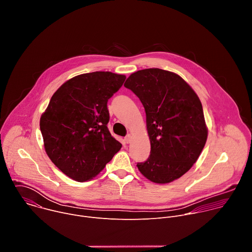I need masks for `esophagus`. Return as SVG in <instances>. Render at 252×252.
I'll list each match as a JSON object with an SVG mask.
<instances>
[{"label":"esophagus","mask_w":252,"mask_h":252,"mask_svg":"<svg viewBox=\"0 0 252 252\" xmlns=\"http://www.w3.org/2000/svg\"><path fill=\"white\" fill-rule=\"evenodd\" d=\"M125 141H126V143H129V142L131 141V135H130V134H127V135L125 137Z\"/></svg>","instance_id":"esophagus-1"}]
</instances>
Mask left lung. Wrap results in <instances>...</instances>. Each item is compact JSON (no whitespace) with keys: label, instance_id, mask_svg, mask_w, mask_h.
<instances>
[{"label":"left lung","instance_id":"1","mask_svg":"<svg viewBox=\"0 0 252 252\" xmlns=\"http://www.w3.org/2000/svg\"><path fill=\"white\" fill-rule=\"evenodd\" d=\"M141 101L147 115L151 155L136 164L151 182L168 184L197 160L207 138L201 102L178 75L160 68L131 74L125 83Z\"/></svg>","mask_w":252,"mask_h":252}]
</instances>
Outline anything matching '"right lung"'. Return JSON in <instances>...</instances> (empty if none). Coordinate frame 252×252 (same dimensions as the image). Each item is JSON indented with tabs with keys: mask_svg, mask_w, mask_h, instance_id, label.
Segmentation results:
<instances>
[{
	"mask_svg": "<svg viewBox=\"0 0 252 252\" xmlns=\"http://www.w3.org/2000/svg\"><path fill=\"white\" fill-rule=\"evenodd\" d=\"M125 80L126 76L111 71L74 77L57 90L42 115L46 153L74 181H90L121 150L122 143L107 128L106 104Z\"/></svg>",
	"mask_w": 252,
	"mask_h": 252,
	"instance_id": "add662e5",
	"label": "right lung"
}]
</instances>
